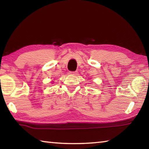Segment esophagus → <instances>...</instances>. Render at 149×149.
<instances>
[{"label": "esophagus", "instance_id": "esophagus-1", "mask_svg": "<svg viewBox=\"0 0 149 149\" xmlns=\"http://www.w3.org/2000/svg\"><path fill=\"white\" fill-rule=\"evenodd\" d=\"M70 74L71 75H77V72L75 71V72H70Z\"/></svg>", "mask_w": 149, "mask_h": 149}]
</instances>
